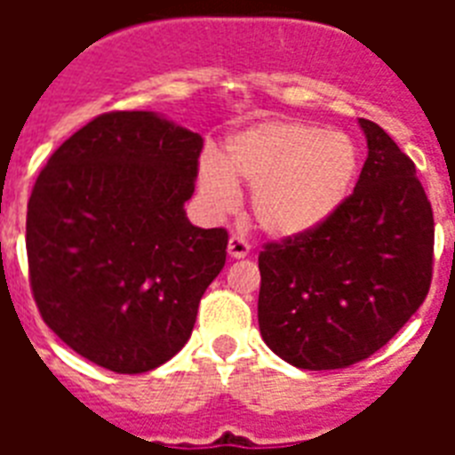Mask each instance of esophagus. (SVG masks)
<instances>
[{
	"label": "esophagus",
	"mask_w": 455,
	"mask_h": 455,
	"mask_svg": "<svg viewBox=\"0 0 455 455\" xmlns=\"http://www.w3.org/2000/svg\"><path fill=\"white\" fill-rule=\"evenodd\" d=\"M227 252L231 259H243V257H248L250 255L248 241H243L241 235H231V238H228Z\"/></svg>",
	"instance_id": "1"
}]
</instances>
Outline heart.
I'll return each instance as SVG.
<instances>
[{
  "mask_svg": "<svg viewBox=\"0 0 455 455\" xmlns=\"http://www.w3.org/2000/svg\"><path fill=\"white\" fill-rule=\"evenodd\" d=\"M361 153L345 132L298 120H264L227 139L224 157L198 163V193L210 212L238 205L250 191L257 227L274 238H299L338 214L359 179Z\"/></svg>",
  "mask_w": 455,
  "mask_h": 455,
  "instance_id": "obj_1",
  "label": "heart"
}]
</instances>
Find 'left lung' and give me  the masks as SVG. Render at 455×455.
Returning a JSON list of instances; mask_svg holds the SVG:
<instances>
[{
    "mask_svg": "<svg viewBox=\"0 0 455 455\" xmlns=\"http://www.w3.org/2000/svg\"><path fill=\"white\" fill-rule=\"evenodd\" d=\"M368 157L354 193L323 227L259 252V332L304 371L368 359L423 304L435 220L416 164L382 127L359 120Z\"/></svg>",
    "mask_w": 455,
    "mask_h": 455,
    "instance_id": "8db88e82",
    "label": "left lung"
}]
</instances>
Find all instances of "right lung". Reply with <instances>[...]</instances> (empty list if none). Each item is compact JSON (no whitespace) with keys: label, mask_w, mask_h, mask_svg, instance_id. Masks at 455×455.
<instances>
[{"label":"right lung","mask_w":455,"mask_h":455,"mask_svg":"<svg viewBox=\"0 0 455 455\" xmlns=\"http://www.w3.org/2000/svg\"><path fill=\"white\" fill-rule=\"evenodd\" d=\"M203 139L153 110L103 113L39 172L25 248L44 323L116 373L163 366L191 338L227 262L224 228L193 227Z\"/></svg>","instance_id":"add662e5"}]
</instances>
